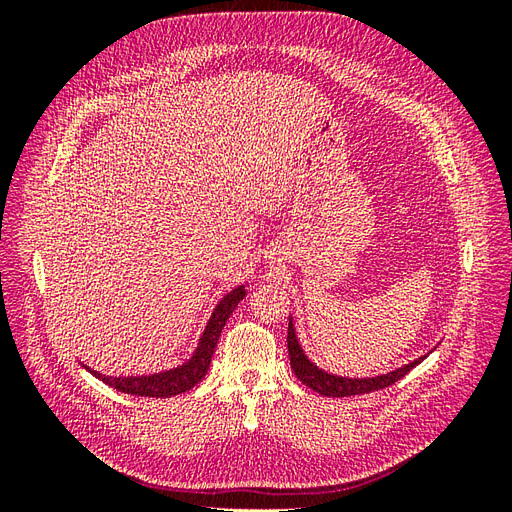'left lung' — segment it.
Returning <instances> with one entry per match:
<instances>
[{
  "label": "left lung",
  "mask_w": 512,
  "mask_h": 512,
  "mask_svg": "<svg viewBox=\"0 0 512 512\" xmlns=\"http://www.w3.org/2000/svg\"><path fill=\"white\" fill-rule=\"evenodd\" d=\"M427 354L418 356V359L410 361L408 365H401V367L389 371V374L369 376V378L337 376V374H331V371H327V369L318 367L314 361H309V356L305 354V350L299 344L292 314L288 318V356H290V365H292L294 376H297L305 386H309V389H314L316 393H320L324 397H350V395H363V393L386 389V386H391L397 380L404 378L412 367L423 363L427 359Z\"/></svg>",
  "instance_id": "1"
}]
</instances>
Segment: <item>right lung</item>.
<instances>
[{"label": "right lung", "mask_w": 512, "mask_h": 512, "mask_svg": "<svg viewBox=\"0 0 512 512\" xmlns=\"http://www.w3.org/2000/svg\"><path fill=\"white\" fill-rule=\"evenodd\" d=\"M247 282L239 284L237 288H232L226 292L220 299V303L215 305L213 314L207 322V327L198 339V346L192 352V356L185 363L156 371V374H138V376H106L102 371L91 369L89 365L83 363V367L89 371L91 376H96L104 384L113 386V389L128 393V395H138V397H175L185 391L194 389V386L205 378L207 369L211 365V356L215 352V346H218L220 333L224 329L226 320L230 314L235 312V307L243 301L247 294Z\"/></svg>", "instance_id": "right-lung-1"}]
</instances>
